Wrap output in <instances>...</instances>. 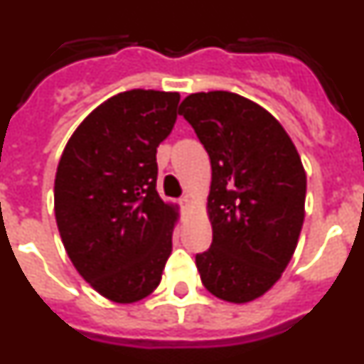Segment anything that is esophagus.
<instances>
[{
    "label": "esophagus",
    "mask_w": 364,
    "mask_h": 364,
    "mask_svg": "<svg viewBox=\"0 0 364 364\" xmlns=\"http://www.w3.org/2000/svg\"><path fill=\"white\" fill-rule=\"evenodd\" d=\"M180 202H182V204H184V205H189V204H191V198H189L188 195H184V197L180 198Z\"/></svg>",
    "instance_id": "esophagus-1"
}]
</instances>
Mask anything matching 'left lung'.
<instances>
[{
    "label": "left lung",
    "instance_id": "left-lung-1",
    "mask_svg": "<svg viewBox=\"0 0 364 364\" xmlns=\"http://www.w3.org/2000/svg\"><path fill=\"white\" fill-rule=\"evenodd\" d=\"M178 114L211 160L213 242L195 259L202 284L222 301H255L297 247L306 200L301 156L277 118L235 92L189 95Z\"/></svg>",
    "mask_w": 364,
    "mask_h": 364
}]
</instances>
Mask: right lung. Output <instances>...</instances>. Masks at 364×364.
Wrapping results in <instances>:
<instances>
[{"label": "right lung", "instance_id": "right-lung-1", "mask_svg": "<svg viewBox=\"0 0 364 364\" xmlns=\"http://www.w3.org/2000/svg\"><path fill=\"white\" fill-rule=\"evenodd\" d=\"M178 92L133 89L105 100L69 138L54 213L74 268L100 295L131 304L153 294L171 255L178 208L156 191V147Z\"/></svg>", "mask_w": 364, "mask_h": 364}]
</instances>
